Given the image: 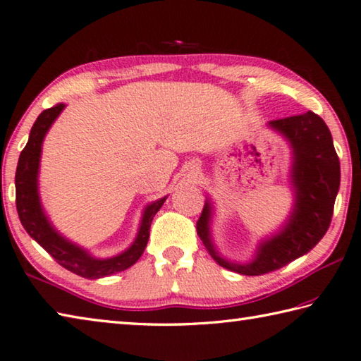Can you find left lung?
I'll use <instances>...</instances> for the list:
<instances>
[{
	"mask_svg": "<svg viewBox=\"0 0 361 361\" xmlns=\"http://www.w3.org/2000/svg\"><path fill=\"white\" fill-rule=\"evenodd\" d=\"M270 126L286 135L293 148L295 207L281 233L260 243L251 264L238 265L219 257L214 251L209 240V203H205L197 221V235L209 255L221 267L246 276H260L279 270L310 252L329 231L339 189V158L330 129L322 118L307 112L273 120Z\"/></svg>",
	"mask_w": 361,
	"mask_h": 361,
	"instance_id": "1",
	"label": "left lung"
}]
</instances>
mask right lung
Segmentation results:
<instances>
[{"label": "right lung", "instance_id": "1", "mask_svg": "<svg viewBox=\"0 0 361 361\" xmlns=\"http://www.w3.org/2000/svg\"><path fill=\"white\" fill-rule=\"evenodd\" d=\"M64 104H56L37 116L30 133V139L26 147L22 149L20 158L17 164L16 172V205L17 213L20 218L25 231L35 238L58 264L66 268V270L78 274V276L87 279H97L110 274L123 271L134 265L140 259L149 238V226L154 214L159 212L166 197L153 202L143 212L142 224L139 228L135 241L128 251L116 255L112 259H94L83 251L82 247L72 245L71 241L64 240L55 228L50 226L47 216L44 214L41 202L37 194V172H39V159H41V147L45 134H47L51 123L61 114Z\"/></svg>", "mask_w": 361, "mask_h": 361}]
</instances>
